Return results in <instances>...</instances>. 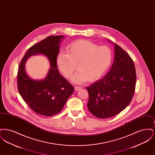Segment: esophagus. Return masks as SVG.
<instances>
[{
	"instance_id": "obj_1",
	"label": "esophagus",
	"mask_w": 155,
	"mask_h": 155,
	"mask_svg": "<svg viewBox=\"0 0 155 155\" xmlns=\"http://www.w3.org/2000/svg\"><path fill=\"white\" fill-rule=\"evenodd\" d=\"M80 89H81V87H78V86H75V87H74L75 91H78V90H80Z\"/></svg>"
}]
</instances>
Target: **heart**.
I'll list each match as a JSON object with an SVG mask.
<instances>
[{
    "label": "heart",
    "mask_w": 155,
    "mask_h": 155,
    "mask_svg": "<svg viewBox=\"0 0 155 155\" xmlns=\"http://www.w3.org/2000/svg\"><path fill=\"white\" fill-rule=\"evenodd\" d=\"M112 56V51L107 46H99L88 40H78L67 46V52H59L57 64L68 79L72 77L77 65L79 70L73 81L82 84L101 78L110 66Z\"/></svg>",
    "instance_id": "1"
}]
</instances>
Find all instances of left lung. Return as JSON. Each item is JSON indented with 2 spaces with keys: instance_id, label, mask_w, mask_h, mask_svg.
Wrapping results in <instances>:
<instances>
[{
  "instance_id": "left-lung-1",
  "label": "left lung",
  "mask_w": 155,
  "mask_h": 155,
  "mask_svg": "<svg viewBox=\"0 0 155 155\" xmlns=\"http://www.w3.org/2000/svg\"><path fill=\"white\" fill-rule=\"evenodd\" d=\"M115 58L110 71L103 79L87 87L89 111L96 117L114 116L130 103L136 85V71L133 59L114 44Z\"/></svg>"
}]
</instances>
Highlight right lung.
<instances>
[{
	"label": "right lung",
	"instance_id": "obj_1",
	"mask_svg": "<svg viewBox=\"0 0 155 155\" xmlns=\"http://www.w3.org/2000/svg\"><path fill=\"white\" fill-rule=\"evenodd\" d=\"M63 35L47 37L30 47L20 63L17 73V88L24 102L38 114L52 116L62 110L74 92V87L62 77L57 69V56L60 39ZM45 54L50 61L51 68L44 81L31 79L25 71V63L30 55Z\"/></svg>",
	"mask_w": 155,
	"mask_h": 155
}]
</instances>
